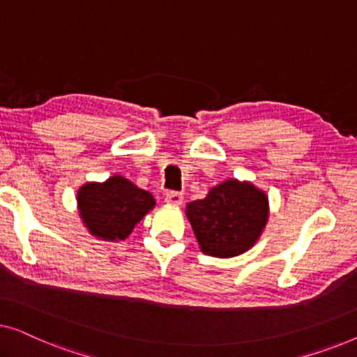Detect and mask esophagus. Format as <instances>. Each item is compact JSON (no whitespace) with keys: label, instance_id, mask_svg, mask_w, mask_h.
Here are the masks:
<instances>
[{"label":"esophagus","instance_id":"34e87169","mask_svg":"<svg viewBox=\"0 0 357 357\" xmlns=\"http://www.w3.org/2000/svg\"><path fill=\"white\" fill-rule=\"evenodd\" d=\"M165 202L169 204H174V206H180L183 203V193L180 192H169L165 195Z\"/></svg>","mask_w":357,"mask_h":357}]
</instances>
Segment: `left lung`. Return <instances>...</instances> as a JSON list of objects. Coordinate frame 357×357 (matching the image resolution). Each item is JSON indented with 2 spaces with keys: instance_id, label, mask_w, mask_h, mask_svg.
<instances>
[{
  "instance_id": "obj_1",
  "label": "left lung",
  "mask_w": 357,
  "mask_h": 357,
  "mask_svg": "<svg viewBox=\"0 0 357 357\" xmlns=\"http://www.w3.org/2000/svg\"><path fill=\"white\" fill-rule=\"evenodd\" d=\"M204 255L231 258L250 250L270 216L268 195L252 182L229 178L209 190L206 198L185 209Z\"/></svg>"
}]
</instances>
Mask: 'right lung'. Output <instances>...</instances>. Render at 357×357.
I'll use <instances>...</instances> for the list:
<instances>
[{"label": "right lung", "instance_id": "1", "mask_svg": "<svg viewBox=\"0 0 357 357\" xmlns=\"http://www.w3.org/2000/svg\"><path fill=\"white\" fill-rule=\"evenodd\" d=\"M76 199L84 227L91 236L107 242L125 241L155 206L153 195L121 175H112L102 183H84Z\"/></svg>", "mask_w": 357, "mask_h": 357}]
</instances>
